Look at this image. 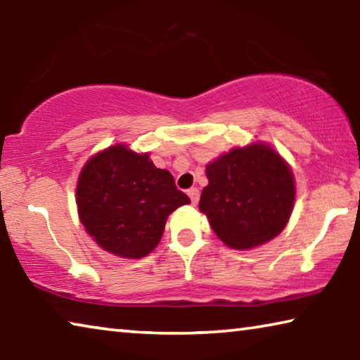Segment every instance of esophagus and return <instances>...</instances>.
Here are the masks:
<instances>
[{
    "instance_id": "34e87169",
    "label": "esophagus",
    "mask_w": 360,
    "mask_h": 360,
    "mask_svg": "<svg viewBox=\"0 0 360 360\" xmlns=\"http://www.w3.org/2000/svg\"><path fill=\"white\" fill-rule=\"evenodd\" d=\"M188 197H191V202H192V205H197L198 203V200H200V191L197 187H192V188H188Z\"/></svg>"
}]
</instances>
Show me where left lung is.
I'll list each match as a JSON object with an SVG mask.
<instances>
[{
	"mask_svg": "<svg viewBox=\"0 0 360 360\" xmlns=\"http://www.w3.org/2000/svg\"><path fill=\"white\" fill-rule=\"evenodd\" d=\"M210 184L200 211L214 233L233 249H251L275 238L294 206V176L265 144L231 149L206 167Z\"/></svg>",
	"mask_w": 360,
	"mask_h": 360,
	"instance_id": "left-lung-1",
	"label": "left lung"
}]
</instances>
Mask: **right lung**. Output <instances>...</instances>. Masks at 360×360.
Here are the masks:
<instances>
[{"label": "right lung", "mask_w": 360, "mask_h": 360, "mask_svg": "<svg viewBox=\"0 0 360 360\" xmlns=\"http://www.w3.org/2000/svg\"><path fill=\"white\" fill-rule=\"evenodd\" d=\"M79 219L105 251L139 259L154 251L167 217L191 198L149 154L112 146L85 163L77 181Z\"/></svg>", "instance_id": "right-lung-1"}]
</instances>
